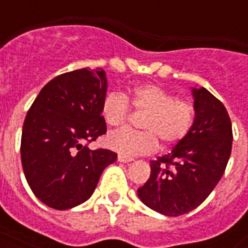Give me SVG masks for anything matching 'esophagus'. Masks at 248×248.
<instances>
[{"mask_svg":"<svg viewBox=\"0 0 248 248\" xmlns=\"http://www.w3.org/2000/svg\"><path fill=\"white\" fill-rule=\"evenodd\" d=\"M118 161L119 162H124V163H126V162H131V161H133V158H129V156H124V155H122V154H119V155H118Z\"/></svg>","mask_w":248,"mask_h":248,"instance_id":"esophagus-1","label":"esophagus"}]
</instances>
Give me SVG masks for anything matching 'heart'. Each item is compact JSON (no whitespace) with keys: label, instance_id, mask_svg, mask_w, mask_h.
<instances>
[{"label":"heart","instance_id":"obj_1","mask_svg":"<svg viewBox=\"0 0 248 248\" xmlns=\"http://www.w3.org/2000/svg\"><path fill=\"white\" fill-rule=\"evenodd\" d=\"M130 104L145 113L140 119V127L145 130L121 129L108 137V147L129 158L155 151L158 140L165 146L177 143L186 137L194 122L191 103L175 98L155 83L137 86L130 97L119 92L106 94L101 108L105 122L110 126L124 124L131 111Z\"/></svg>","mask_w":248,"mask_h":248}]
</instances>
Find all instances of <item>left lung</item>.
Listing matches in <instances>:
<instances>
[{
    "label": "left lung",
    "instance_id": "obj_1",
    "mask_svg": "<svg viewBox=\"0 0 248 248\" xmlns=\"http://www.w3.org/2000/svg\"><path fill=\"white\" fill-rule=\"evenodd\" d=\"M195 118L171 153L150 162L147 182L138 197L147 207L167 217L197 208L223 175L232 146V127L224 105L211 93L192 89Z\"/></svg>",
    "mask_w": 248,
    "mask_h": 248
}]
</instances>
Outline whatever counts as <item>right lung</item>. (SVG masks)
Returning a JSON list of instances; mask_svg holds the SVG:
<instances>
[{
    "label": "right lung",
    "instance_id": "add662e5",
    "mask_svg": "<svg viewBox=\"0 0 248 248\" xmlns=\"http://www.w3.org/2000/svg\"><path fill=\"white\" fill-rule=\"evenodd\" d=\"M108 81L102 67L78 69L42 87L25 118L21 161L31 191L56 210L92 197L105 167L117 159L87 145L106 133L101 113Z\"/></svg>",
    "mask_w": 248,
    "mask_h": 248
}]
</instances>
